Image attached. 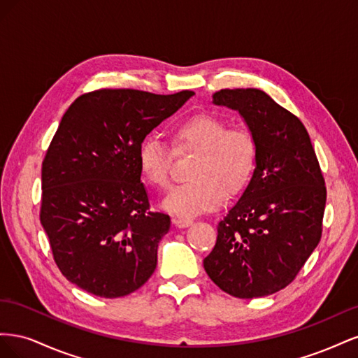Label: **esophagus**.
Wrapping results in <instances>:
<instances>
[{
	"label": "esophagus",
	"mask_w": 358,
	"mask_h": 358,
	"mask_svg": "<svg viewBox=\"0 0 358 358\" xmlns=\"http://www.w3.org/2000/svg\"><path fill=\"white\" fill-rule=\"evenodd\" d=\"M173 222H175V225L179 227V229H185V227H189L192 224V220L183 218V216H175V218H173Z\"/></svg>",
	"instance_id": "esophagus-1"
}]
</instances>
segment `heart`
<instances>
[{
	"mask_svg": "<svg viewBox=\"0 0 358 358\" xmlns=\"http://www.w3.org/2000/svg\"><path fill=\"white\" fill-rule=\"evenodd\" d=\"M173 150L157 136H146L137 149L138 169L150 187L166 189L176 155L196 154L188 178L191 180L170 191L162 208L183 218L209 212L237 196L246 187L257 167L258 148L248 128L229 127L218 115L197 112L171 129Z\"/></svg>",
	"mask_w": 358,
	"mask_h": 358,
	"instance_id": "1",
	"label": "heart"
}]
</instances>
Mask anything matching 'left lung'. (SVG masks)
Wrapping results in <instances>:
<instances>
[{"instance_id": "8db88e82", "label": "left lung", "mask_w": 358, "mask_h": 358, "mask_svg": "<svg viewBox=\"0 0 358 358\" xmlns=\"http://www.w3.org/2000/svg\"><path fill=\"white\" fill-rule=\"evenodd\" d=\"M212 96L243 116L258 157L243 196L220 221L203 266L233 297L275 294L296 279L321 241L326 182L296 115L255 88L221 90Z\"/></svg>"}]
</instances>
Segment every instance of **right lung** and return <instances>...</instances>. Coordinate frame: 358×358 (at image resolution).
Segmentation results:
<instances>
[{"mask_svg": "<svg viewBox=\"0 0 358 358\" xmlns=\"http://www.w3.org/2000/svg\"><path fill=\"white\" fill-rule=\"evenodd\" d=\"M192 95L96 90L64 113L41 164L40 222L71 284L116 299L152 276L170 216L150 210L137 149Z\"/></svg>", "mask_w": 358, "mask_h": 358, "instance_id": "right-lung-1", "label": "right lung"}]
</instances>
